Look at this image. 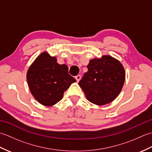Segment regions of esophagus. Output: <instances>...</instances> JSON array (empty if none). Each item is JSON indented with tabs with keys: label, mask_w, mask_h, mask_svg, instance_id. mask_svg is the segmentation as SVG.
<instances>
[{
	"label": "esophagus",
	"mask_w": 152,
	"mask_h": 152,
	"mask_svg": "<svg viewBox=\"0 0 152 152\" xmlns=\"http://www.w3.org/2000/svg\"><path fill=\"white\" fill-rule=\"evenodd\" d=\"M81 76L80 75H78V76H76V81H77V82H80V80H81Z\"/></svg>",
	"instance_id": "obj_1"
}]
</instances>
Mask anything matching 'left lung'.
<instances>
[{
    "label": "left lung",
    "instance_id": "1",
    "mask_svg": "<svg viewBox=\"0 0 152 152\" xmlns=\"http://www.w3.org/2000/svg\"><path fill=\"white\" fill-rule=\"evenodd\" d=\"M88 70L79 82L87 99L96 105H104L118 96L124 86L125 72L122 64L110 56L89 61Z\"/></svg>",
    "mask_w": 152,
    "mask_h": 152
}]
</instances>
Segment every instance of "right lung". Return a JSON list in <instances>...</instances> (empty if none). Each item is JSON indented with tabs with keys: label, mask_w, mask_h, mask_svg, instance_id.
Wrapping results in <instances>:
<instances>
[{
	"label": "right lung",
	"mask_w": 152,
	"mask_h": 152,
	"mask_svg": "<svg viewBox=\"0 0 152 152\" xmlns=\"http://www.w3.org/2000/svg\"><path fill=\"white\" fill-rule=\"evenodd\" d=\"M28 88L34 98L46 106L56 104L64 92L76 80L69 74L66 64H59L57 58L47 51L38 56L27 73Z\"/></svg>",
	"instance_id": "1"
}]
</instances>
